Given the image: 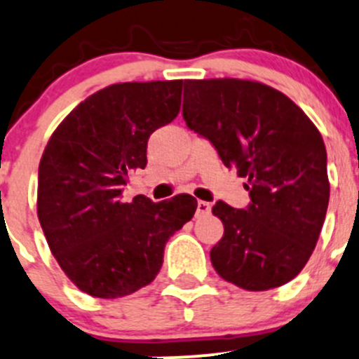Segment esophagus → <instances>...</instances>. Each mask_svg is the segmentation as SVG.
Segmentation results:
<instances>
[{
    "instance_id": "34e87169",
    "label": "esophagus",
    "mask_w": 359,
    "mask_h": 359,
    "mask_svg": "<svg viewBox=\"0 0 359 359\" xmlns=\"http://www.w3.org/2000/svg\"><path fill=\"white\" fill-rule=\"evenodd\" d=\"M210 210V204L205 201H198L197 202V214H207Z\"/></svg>"
}]
</instances>
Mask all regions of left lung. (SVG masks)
Here are the masks:
<instances>
[{
	"label": "left lung",
	"instance_id": "1",
	"mask_svg": "<svg viewBox=\"0 0 359 359\" xmlns=\"http://www.w3.org/2000/svg\"><path fill=\"white\" fill-rule=\"evenodd\" d=\"M183 117L250 195L247 209L212 207L224 226L210 249L217 275L252 292L290 282L315 250L330 197L316 126L282 91L233 77L184 81Z\"/></svg>",
	"mask_w": 359,
	"mask_h": 359
}]
</instances>
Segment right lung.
I'll return each instance as SVG.
<instances>
[{
	"mask_svg": "<svg viewBox=\"0 0 359 359\" xmlns=\"http://www.w3.org/2000/svg\"><path fill=\"white\" fill-rule=\"evenodd\" d=\"M183 81L119 83L81 102L58 124L39 162L38 217L62 271L84 294L116 299L149 285L164 247L197 201L121 198L147 165L150 135L176 119Z\"/></svg>",
	"mask_w": 359,
	"mask_h": 359,
	"instance_id": "right-lung-1",
	"label": "right lung"
}]
</instances>
